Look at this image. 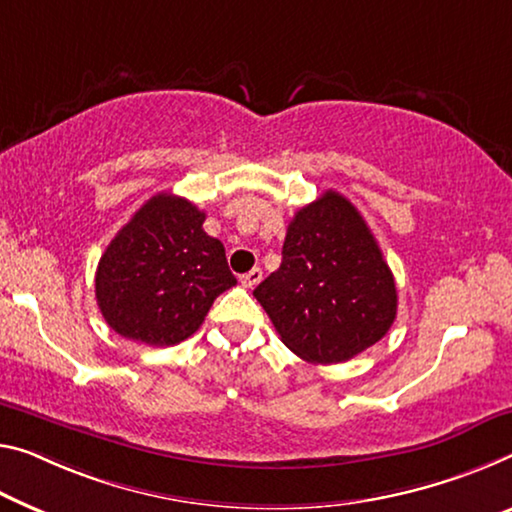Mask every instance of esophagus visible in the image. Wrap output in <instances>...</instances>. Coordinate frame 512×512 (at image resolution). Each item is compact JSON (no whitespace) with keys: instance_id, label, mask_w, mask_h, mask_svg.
I'll list each match as a JSON object with an SVG mask.
<instances>
[{"instance_id":"obj_1","label":"esophagus","mask_w":512,"mask_h":512,"mask_svg":"<svg viewBox=\"0 0 512 512\" xmlns=\"http://www.w3.org/2000/svg\"><path fill=\"white\" fill-rule=\"evenodd\" d=\"M261 281H263V270H261V267H254V270H249L247 274H242V277H240V283L245 288H256Z\"/></svg>"}]
</instances>
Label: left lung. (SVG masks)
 I'll return each instance as SVG.
<instances>
[{
  "label": "left lung",
  "mask_w": 512,
  "mask_h": 512,
  "mask_svg": "<svg viewBox=\"0 0 512 512\" xmlns=\"http://www.w3.org/2000/svg\"><path fill=\"white\" fill-rule=\"evenodd\" d=\"M281 265L254 297L283 345L309 364L357 357L396 320V281L371 229L343 194L327 190L295 212Z\"/></svg>",
  "instance_id": "obj_1"
}]
</instances>
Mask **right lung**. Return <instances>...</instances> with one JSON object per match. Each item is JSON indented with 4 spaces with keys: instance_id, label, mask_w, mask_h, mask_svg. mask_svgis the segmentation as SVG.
Returning <instances> with one entry per match:
<instances>
[{
    "instance_id": "add662e5",
    "label": "right lung",
    "mask_w": 512,
    "mask_h": 512,
    "mask_svg": "<svg viewBox=\"0 0 512 512\" xmlns=\"http://www.w3.org/2000/svg\"><path fill=\"white\" fill-rule=\"evenodd\" d=\"M206 212L155 194L116 233L96 270V300L116 334L146 345L190 338L212 302L235 286L224 245L203 231Z\"/></svg>"
}]
</instances>
